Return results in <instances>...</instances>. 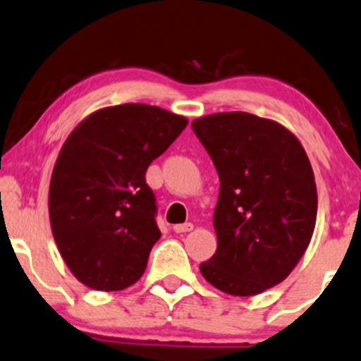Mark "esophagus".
Wrapping results in <instances>:
<instances>
[{
	"instance_id": "1",
	"label": "esophagus",
	"mask_w": 361,
	"mask_h": 361,
	"mask_svg": "<svg viewBox=\"0 0 361 361\" xmlns=\"http://www.w3.org/2000/svg\"><path fill=\"white\" fill-rule=\"evenodd\" d=\"M172 229H173V233L180 234V233H189V231H192L194 226L190 224V222H185V224H176Z\"/></svg>"
}]
</instances>
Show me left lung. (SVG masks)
<instances>
[{"mask_svg":"<svg viewBox=\"0 0 361 361\" xmlns=\"http://www.w3.org/2000/svg\"><path fill=\"white\" fill-rule=\"evenodd\" d=\"M192 128L221 180L217 251L201 273L228 295H259L284 281L310 246L318 192L308 155L281 123L247 112L206 115Z\"/></svg>","mask_w":361,"mask_h":361,"instance_id":"left-lung-1","label":"left lung"}]
</instances>
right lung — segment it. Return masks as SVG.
<instances>
[{
    "label": "right lung",
    "instance_id": "1",
    "mask_svg": "<svg viewBox=\"0 0 361 361\" xmlns=\"http://www.w3.org/2000/svg\"><path fill=\"white\" fill-rule=\"evenodd\" d=\"M188 123L160 106L123 104L95 110L66 137L48 212L58 251L80 283L120 291L142 278L160 238L147 167Z\"/></svg>",
    "mask_w": 361,
    "mask_h": 361
}]
</instances>
